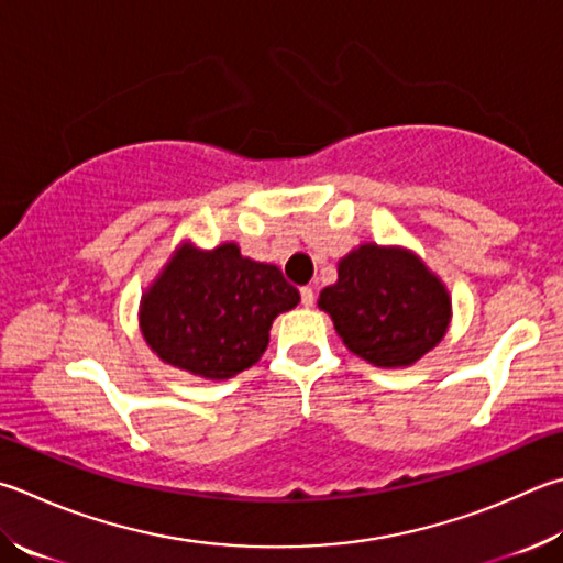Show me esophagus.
<instances>
[{
	"instance_id": "esophagus-1",
	"label": "esophagus",
	"mask_w": 563,
	"mask_h": 563,
	"mask_svg": "<svg viewBox=\"0 0 563 563\" xmlns=\"http://www.w3.org/2000/svg\"><path fill=\"white\" fill-rule=\"evenodd\" d=\"M300 300L305 308H312L314 305V290L312 288H300Z\"/></svg>"
}]
</instances>
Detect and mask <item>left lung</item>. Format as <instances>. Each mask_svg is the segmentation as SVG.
Instances as JSON below:
<instances>
[{
  "label": "left lung",
  "instance_id": "1",
  "mask_svg": "<svg viewBox=\"0 0 563 563\" xmlns=\"http://www.w3.org/2000/svg\"><path fill=\"white\" fill-rule=\"evenodd\" d=\"M346 350L382 369L411 366L443 340L451 295L416 253L362 243L336 268V283L320 292Z\"/></svg>",
  "mask_w": 563,
  "mask_h": 563
}]
</instances>
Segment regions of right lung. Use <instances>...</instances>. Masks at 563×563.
<instances>
[{"instance_id":"1","label":"right lung","mask_w":563,"mask_h":563,"mask_svg":"<svg viewBox=\"0 0 563 563\" xmlns=\"http://www.w3.org/2000/svg\"><path fill=\"white\" fill-rule=\"evenodd\" d=\"M298 302L278 265L243 258L236 243H181L142 295L140 330L162 362L219 382L258 362L273 320Z\"/></svg>"}]
</instances>
